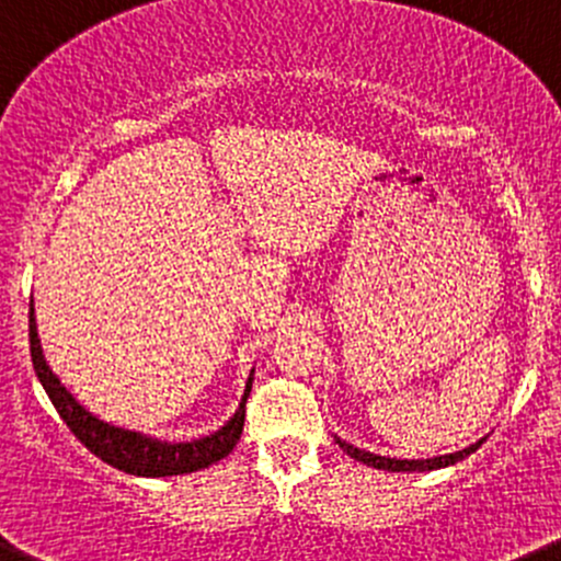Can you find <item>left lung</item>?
Returning a JSON list of instances; mask_svg holds the SVG:
<instances>
[{
    "mask_svg": "<svg viewBox=\"0 0 561 561\" xmlns=\"http://www.w3.org/2000/svg\"><path fill=\"white\" fill-rule=\"evenodd\" d=\"M336 444H340V447L345 449V453L351 455L353 460H358V463L373 466V469H383V471H436V469H447V466H455V463H460V460H463V458H469L471 453H477V449H480L482 444H485V438H480V442L471 444V447L460 449V453L438 455V458H427V460L386 458V455H375V453H367V449L353 447V444L342 442V438H336Z\"/></svg>",
    "mask_w": 561,
    "mask_h": 561,
    "instance_id": "1",
    "label": "left lung"
}]
</instances>
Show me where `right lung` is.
Masks as SVG:
<instances>
[{
  "instance_id": "right-lung-1",
  "label": "right lung",
  "mask_w": 561,
  "mask_h": 561,
  "mask_svg": "<svg viewBox=\"0 0 561 561\" xmlns=\"http://www.w3.org/2000/svg\"><path fill=\"white\" fill-rule=\"evenodd\" d=\"M30 353L35 373L41 378L43 389H46L48 400L54 402L57 413L62 416L65 425L70 427L76 438L90 449L95 458L103 463L114 466V469L125 471V474L136 477H175V474H192V471L208 469L216 460L227 458L232 447L238 444L243 433V419H247V397L252 391L254 369L249 373L247 389H243L241 405L232 413L230 422L219 427L216 433L194 442H161V438L145 436V433L125 431V427H114L103 419L92 416L73 394L62 386V380L51 373L46 356H43L41 336H37L35 323V307L30 304Z\"/></svg>"
}]
</instances>
